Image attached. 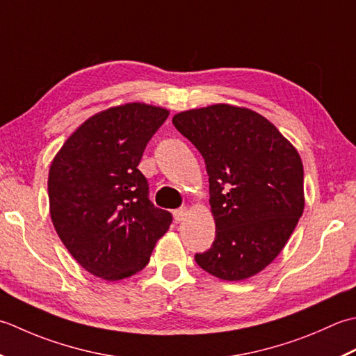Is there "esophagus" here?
I'll return each mask as SVG.
<instances>
[{
  "instance_id": "1",
  "label": "esophagus",
  "mask_w": 356,
  "mask_h": 356,
  "mask_svg": "<svg viewBox=\"0 0 356 356\" xmlns=\"http://www.w3.org/2000/svg\"><path fill=\"white\" fill-rule=\"evenodd\" d=\"M187 215H188V209L181 207V209H178V210H175V212H173V218H175L177 222H183L187 218Z\"/></svg>"
}]
</instances>
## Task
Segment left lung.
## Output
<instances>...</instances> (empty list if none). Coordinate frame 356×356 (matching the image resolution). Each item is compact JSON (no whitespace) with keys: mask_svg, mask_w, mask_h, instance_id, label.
I'll use <instances>...</instances> for the list:
<instances>
[{"mask_svg":"<svg viewBox=\"0 0 356 356\" xmlns=\"http://www.w3.org/2000/svg\"><path fill=\"white\" fill-rule=\"evenodd\" d=\"M172 122L200 150L209 175L216 236L195 261L224 281L253 277L280 255L302 215L298 150L269 120L245 107L192 108Z\"/></svg>","mask_w":356,"mask_h":356,"instance_id":"1","label":"left lung"}]
</instances>
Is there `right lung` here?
<instances>
[{
    "instance_id": "right-lung-1",
    "label": "right lung",
    "mask_w": 356,
    "mask_h": 356,
    "mask_svg": "<svg viewBox=\"0 0 356 356\" xmlns=\"http://www.w3.org/2000/svg\"><path fill=\"white\" fill-rule=\"evenodd\" d=\"M169 111L146 103L115 106L87 118L49 170V209L58 236L84 269L106 281L147 266L172 215L149 200L138 170Z\"/></svg>"
}]
</instances>
